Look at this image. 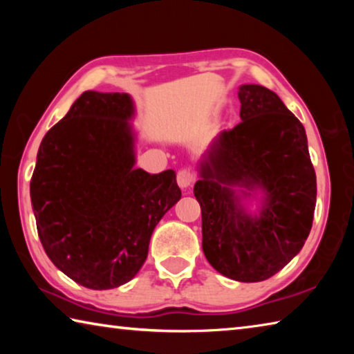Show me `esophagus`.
<instances>
[{"mask_svg":"<svg viewBox=\"0 0 354 354\" xmlns=\"http://www.w3.org/2000/svg\"><path fill=\"white\" fill-rule=\"evenodd\" d=\"M176 181H178V185L181 189H189L192 187V184H194L195 181V176L192 175L190 170H179L178 175H176Z\"/></svg>","mask_w":354,"mask_h":354,"instance_id":"1","label":"esophagus"}]
</instances>
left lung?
I'll return each mask as SVG.
<instances>
[{"label": "left lung", "instance_id": "8db88e82", "mask_svg": "<svg viewBox=\"0 0 354 354\" xmlns=\"http://www.w3.org/2000/svg\"><path fill=\"white\" fill-rule=\"evenodd\" d=\"M242 122L221 131L198 162L194 195L201 206L209 263L241 283L286 267L313 227L317 181L299 120L270 88L239 87ZM263 192L251 214L244 200Z\"/></svg>", "mask_w": 354, "mask_h": 354}]
</instances>
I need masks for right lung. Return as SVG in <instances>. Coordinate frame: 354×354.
Segmentation results:
<instances>
[{
  "label": "right lung",
  "mask_w": 354,
  "mask_h": 354,
  "mask_svg": "<svg viewBox=\"0 0 354 354\" xmlns=\"http://www.w3.org/2000/svg\"><path fill=\"white\" fill-rule=\"evenodd\" d=\"M134 115L128 93L87 91L39 147L31 203L40 242L87 289L133 279L156 225L181 198L175 171L134 167Z\"/></svg>",
  "instance_id": "obj_1"
}]
</instances>
